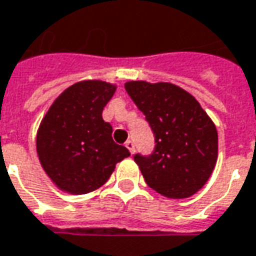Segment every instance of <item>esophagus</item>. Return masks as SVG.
<instances>
[{
	"mask_svg": "<svg viewBox=\"0 0 256 256\" xmlns=\"http://www.w3.org/2000/svg\"><path fill=\"white\" fill-rule=\"evenodd\" d=\"M126 148H128V151H130V154H134V151H136V146H134V142L132 140H128L126 141Z\"/></svg>",
	"mask_w": 256,
	"mask_h": 256,
	"instance_id": "1",
	"label": "esophagus"
}]
</instances>
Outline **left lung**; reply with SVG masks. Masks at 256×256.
<instances>
[{
  "label": "left lung",
  "instance_id": "left-lung-1",
  "mask_svg": "<svg viewBox=\"0 0 256 256\" xmlns=\"http://www.w3.org/2000/svg\"><path fill=\"white\" fill-rule=\"evenodd\" d=\"M124 88L155 136L150 156L134 155L146 183L172 200L194 196L218 160L215 123L190 92L176 84L132 80Z\"/></svg>",
  "mask_w": 256,
  "mask_h": 256
}]
</instances>
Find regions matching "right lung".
<instances>
[{"mask_svg": "<svg viewBox=\"0 0 256 256\" xmlns=\"http://www.w3.org/2000/svg\"><path fill=\"white\" fill-rule=\"evenodd\" d=\"M116 84L83 80L68 87L41 120L36 148L47 176L60 190L80 196L100 188L118 162L130 156L112 138V126L102 119Z\"/></svg>", "mask_w": 256, "mask_h": 256, "instance_id": "1", "label": "right lung"}]
</instances>
